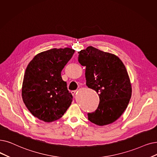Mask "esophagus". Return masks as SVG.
Returning a JSON list of instances; mask_svg holds the SVG:
<instances>
[{
  "label": "esophagus",
  "mask_w": 157,
  "mask_h": 157,
  "mask_svg": "<svg viewBox=\"0 0 157 157\" xmlns=\"http://www.w3.org/2000/svg\"><path fill=\"white\" fill-rule=\"evenodd\" d=\"M76 92H77V90H72V91H71V94H72V95H74V94H76Z\"/></svg>",
  "instance_id": "esophagus-1"
}]
</instances>
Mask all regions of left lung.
I'll return each instance as SVG.
<instances>
[{"label": "left lung", "mask_w": 157, "mask_h": 157, "mask_svg": "<svg viewBox=\"0 0 157 157\" xmlns=\"http://www.w3.org/2000/svg\"><path fill=\"white\" fill-rule=\"evenodd\" d=\"M78 54V62L86 67V85L99 97L98 108L88 113V119L99 126L111 124L124 112L132 96L126 67L117 56L92 46Z\"/></svg>", "instance_id": "left-lung-1"}]
</instances>
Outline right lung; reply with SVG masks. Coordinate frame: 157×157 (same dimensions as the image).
I'll return each instance as SVG.
<instances>
[{"mask_svg": "<svg viewBox=\"0 0 157 157\" xmlns=\"http://www.w3.org/2000/svg\"><path fill=\"white\" fill-rule=\"evenodd\" d=\"M75 51L52 49L36 55L25 72L22 95L29 112L40 120L51 122L62 117L72 101L61 72Z\"/></svg>", "mask_w": 157, "mask_h": 157, "instance_id": "1", "label": "right lung"}]
</instances>
